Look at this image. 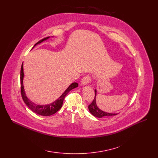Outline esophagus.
<instances>
[{"label": "esophagus", "mask_w": 158, "mask_h": 158, "mask_svg": "<svg viewBox=\"0 0 158 158\" xmlns=\"http://www.w3.org/2000/svg\"><path fill=\"white\" fill-rule=\"evenodd\" d=\"M92 81V78L90 76H84L81 81V84L82 85H86L88 83H90Z\"/></svg>", "instance_id": "obj_1"}]
</instances>
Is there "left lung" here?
<instances>
[{
	"mask_svg": "<svg viewBox=\"0 0 158 158\" xmlns=\"http://www.w3.org/2000/svg\"><path fill=\"white\" fill-rule=\"evenodd\" d=\"M95 96H94V99L93 101V102H91V104H90L88 106L89 110L90 111V112L95 117L97 118H102L104 116H116L118 114H112V113H108V112H104L102 110H101V109H99L96 103V90H95Z\"/></svg>",
	"mask_w": 158,
	"mask_h": 158,
	"instance_id": "1",
	"label": "left lung"
}]
</instances>
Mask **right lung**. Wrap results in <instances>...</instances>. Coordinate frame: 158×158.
<instances>
[{"label": "right lung", "mask_w": 158, "mask_h": 158, "mask_svg": "<svg viewBox=\"0 0 158 158\" xmlns=\"http://www.w3.org/2000/svg\"><path fill=\"white\" fill-rule=\"evenodd\" d=\"M49 38V37H47L46 38H44L39 40L38 42H37L35 45L43 42L44 40L48 39ZM23 78H24V71H23V63L22 64L21 66V69H20V92H21V95L22 99H23L24 102L26 103V104L28 106V107L32 110L33 112H35L36 114L41 115V116H48L52 115L55 114L56 112H57L62 107V104H63V101L65 97V96L68 94V93L71 91L72 89L77 87L78 86V84L76 82H73L72 83L69 87L67 88L64 93L59 97L56 101L54 102L49 104L48 105H37L34 104V102H31L30 100L28 99L27 96H26L25 91L24 89V85H23Z\"/></svg>", "instance_id": "obj_1"}]
</instances>
